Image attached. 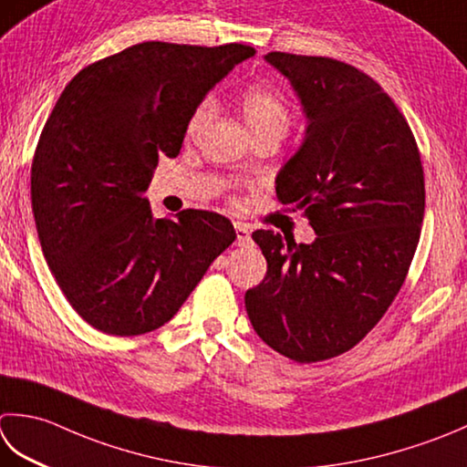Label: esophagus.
<instances>
[{
  "instance_id": "34e87169",
  "label": "esophagus",
  "mask_w": 467,
  "mask_h": 467,
  "mask_svg": "<svg viewBox=\"0 0 467 467\" xmlns=\"http://www.w3.org/2000/svg\"><path fill=\"white\" fill-rule=\"evenodd\" d=\"M234 231H236V243H239L241 246L249 244V241H251L249 226H246L244 223H234Z\"/></svg>"
}]
</instances>
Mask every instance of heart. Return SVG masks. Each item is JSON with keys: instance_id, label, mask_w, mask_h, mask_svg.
<instances>
[{"instance_id": "b5f03b06", "label": "heart", "mask_w": 467, "mask_h": 467, "mask_svg": "<svg viewBox=\"0 0 467 467\" xmlns=\"http://www.w3.org/2000/svg\"><path fill=\"white\" fill-rule=\"evenodd\" d=\"M241 109H243L244 121L249 125L253 135H261L267 131H277L281 135H285L287 127L291 123V113L285 99H283L277 90H273L269 87H249L246 90H243ZM213 111H214L213 99L200 100V103L194 107V111L190 113L186 133L196 135L200 130H202L208 119L213 117Z\"/></svg>"}]
</instances>
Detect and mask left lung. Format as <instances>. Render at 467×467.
Returning a JSON list of instances; mask_svg holds the SVG:
<instances>
[{
  "mask_svg": "<svg viewBox=\"0 0 467 467\" xmlns=\"http://www.w3.org/2000/svg\"><path fill=\"white\" fill-rule=\"evenodd\" d=\"M304 105L306 141L277 176L312 244L254 231L267 273L244 294L254 332L312 364L354 348L403 287L421 234L425 176L407 119L367 72L327 57L269 52Z\"/></svg>",
  "mask_w": 467,
  "mask_h": 467,
  "instance_id": "8db88e82",
  "label": "left lung"
}]
</instances>
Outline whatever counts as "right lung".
<instances>
[{"label":"right lung","instance_id":"right-lung-1","mask_svg":"<svg viewBox=\"0 0 467 467\" xmlns=\"http://www.w3.org/2000/svg\"><path fill=\"white\" fill-rule=\"evenodd\" d=\"M254 48L141 42L64 87L32 160L46 263L75 312L111 336L176 316L236 233L223 214L153 218L145 198L161 153L176 158L190 113Z\"/></svg>","mask_w":467,"mask_h":467}]
</instances>
